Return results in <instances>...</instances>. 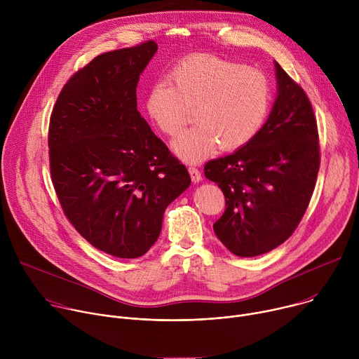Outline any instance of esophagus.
I'll use <instances>...</instances> for the list:
<instances>
[{
    "mask_svg": "<svg viewBox=\"0 0 359 359\" xmlns=\"http://www.w3.org/2000/svg\"><path fill=\"white\" fill-rule=\"evenodd\" d=\"M189 173H190V176H191L193 183H198V182H201V173H200V170H198L197 168L190 166V168H189Z\"/></svg>",
    "mask_w": 359,
    "mask_h": 359,
    "instance_id": "obj_1",
    "label": "esophagus"
}]
</instances>
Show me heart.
<instances>
[{"label": "heart", "mask_w": 359, "mask_h": 359, "mask_svg": "<svg viewBox=\"0 0 359 359\" xmlns=\"http://www.w3.org/2000/svg\"><path fill=\"white\" fill-rule=\"evenodd\" d=\"M170 80L159 79L149 88L144 108L150 121L173 137L196 109L197 126L173 142L175 153L187 163L209 158L219 146H245L266 123L273 89L259 69L215 55H194L173 68Z\"/></svg>", "instance_id": "obj_1"}]
</instances>
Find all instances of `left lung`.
<instances>
[{
  "label": "left lung",
  "instance_id": "8db88e82",
  "mask_svg": "<svg viewBox=\"0 0 359 359\" xmlns=\"http://www.w3.org/2000/svg\"><path fill=\"white\" fill-rule=\"evenodd\" d=\"M277 97L251 142L213 159L204 175L222 189L226 210L213 229L238 257L283 244L311 200L320 169L317 121L309 96L274 62Z\"/></svg>",
  "mask_w": 359,
  "mask_h": 359
}]
</instances>
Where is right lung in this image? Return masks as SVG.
Here are the masks:
<instances>
[{"label": "right lung", "instance_id": "1", "mask_svg": "<svg viewBox=\"0 0 359 359\" xmlns=\"http://www.w3.org/2000/svg\"><path fill=\"white\" fill-rule=\"evenodd\" d=\"M146 41L93 58L62 88L49 122L50 177L65 216L97 250L137 259L190 176L137 111Z\"/></svg>", "mask_w": 359, "mask_h": 359}]
</instances>
